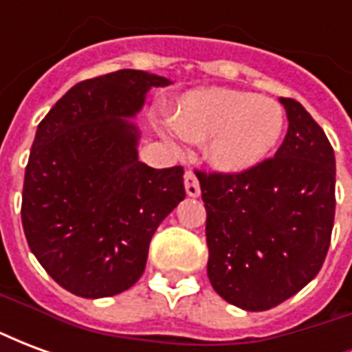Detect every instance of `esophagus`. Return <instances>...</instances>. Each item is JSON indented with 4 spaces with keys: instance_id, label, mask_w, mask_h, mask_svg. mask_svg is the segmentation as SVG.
I'll return each instance as SVG.
<instances>
[{
    "instance_id": "obj_1",
    "label": "esophagus",
    "mask_w": 352,
    "mask_h": 352,
    "mask_svg": "<svg viewBox=\"0 0 352 352\" xmlns=\"http://www.w3.org/2000/svg\"><path fill=\"white\" fill-rule=\"evenodd\" d=\"M184 188H186V194L192 196V198H198L199 196V181L198 177L194 175L192 171H186L184 173Z\"/></svg>"
}]
</instances>
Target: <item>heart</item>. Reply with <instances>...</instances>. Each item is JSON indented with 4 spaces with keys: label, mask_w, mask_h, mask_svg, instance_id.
Returning a JSON list of instances; mask_svg holds the SVG:
<instances>
[{
    "label": "heart",
    "mask_w": 352,
    "mask_h": 352,
    "mask_svg": "<svg viewBox=\"0 0 352 352\" xmlns=\"http://www.w3.org/2000/svg\"><path fill=\"white\" fill-rule=\"evenodd\" d=\"M175 130L190 141L209 138L207 160L221 171L237 173L260 164L275 148L285 130V115L270 98L201 88L181 100Z\"/></svg>",
    "instance_id": "heart-1"
}]
</instances>
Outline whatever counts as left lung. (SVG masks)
<instances>
[{"instance_id":"8db88e82","label":"left lung","mask_w":352,"mask_h":352,"mask_svg":"<svg viewBox=\"0 0 352 352\" xmlns=\"http://www.w3.org/2000/svg\"><path fill=\"white\" fill-rule=\"evenodd\" d=\"M288 131L273 158L239 173L196 171L206 204L207 275L217 294L265 311L324 264L336 214V158L302 103L280 98Z\"/></svg>"}]
</instances>
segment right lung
Returning <instances> with one entry per match:
<instances>
[{
	"label": "right lung",
	"instance_id": "right-lung-1",
	"mask_svg": "<svg viewBox=\"0 0 352 352\" xmlns=\"http://www.w3.org/2000/svg\"><path fill=\"white\" fill-rule=\"evenodd\" d=\"M166 77L120 69L82 80L35 131L24 175L28 245L60 287L107 298L133 287L148 245L184 192L181 166L154 169L138 158V115Z\"/></svg>",
	"mask_w": 352,
	"mask_h": 352
}]
</instances>
